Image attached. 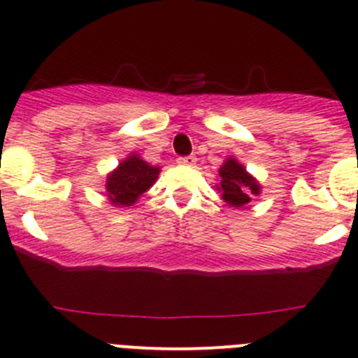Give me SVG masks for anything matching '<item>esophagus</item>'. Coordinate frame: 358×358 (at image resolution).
Masks as SVG:
<instances>
[{
    "mask_svg": "<svg viewBox=\"0 0 358 358\" xmlns=\"http://www.w3.org/2000/svg\"><path fill=\"white\" fill-rule=\"evenodd\" d=\"M177 163L185 164V166H194V164L197 163V157H195V155H186V157L177 159Z\"/></svg>",
    "mask_w": 358,
    "mask_h": 358,
    "instance_id": "1",
    "label": "esophagus"
}]
</instances>
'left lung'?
<instances>
[{
  "label": "left lung",
  "mask_w": 358,
  "mask_h": 358,
  "mask_svg": "<svg viewBox=\"0 0 358 358\" xmlns=\"http://www.w3.org/2000/svg\"><path fill=\"white\" fill-rule=\"evenodd\" d=\"M219 177H221V182L217 188L221 192V197L226 204L235 208L248 204L253 195L261 194V185L246 172V168L237 159H226L219 170Z\"/></svg>",
  "instance_id": "obj_1"
}]
</instances>
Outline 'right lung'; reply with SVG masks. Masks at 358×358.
Returning a JSON list of instances; mask_svg holds the SVG:
<instances>
[{"mask_svg": "<svg viewBox=\"0 0 358 358\" xmlns=\"http://www.w3.org/2000/svg\"><path fill=\"white\" fill-rule=\"evenodd\" d=\"M159 172V166H150L137 154H130L106 177V197L119 208L132 206L157 181Z\"/></svg>", "mask_w": 358, "mask_h": 358, "instance_id": "add662e5", "label": "right lung"}]
</instances>
